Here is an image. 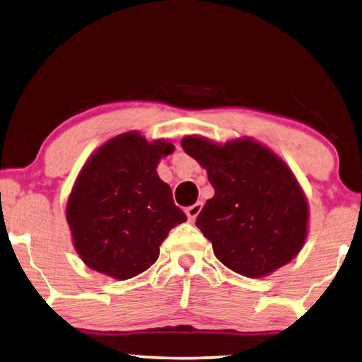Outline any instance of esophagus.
Returning a JSON list of instances; mask_svg holds the SVG:
<instances>
[{"label":"esophagus","mask_w":362,"mask_h":362,"mask_svg":"<svg viewBox=\"0 0 362 362\" xmlns=\"http://www.w3.org/2000/svg\"><path fill=\"white\" fill-rule=\"evenodd\" d=\"M202 208H204V205H202V202H197V204H194L192 206L186 208L187 219H189V221H195V218H197L199 213L202 211Z\"/></svg>","instance_id":"obj_1"}]
</instances>
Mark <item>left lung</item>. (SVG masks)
I'll return each instance as SVG.
<instances>
[{
	"mask_svg": "<svg viewBox=\"0 0 362 362\" xmlns=\"http://www.w3.org/2000/svg\"><path fill=\"white\" fill-rule=\"evenodd\" d=\"M181 146L214 187L195 226L227 269L262 278L299 255L308 232V202L274 151L246 136L219 144L189 135Z\"/></svg>",
	"mask_w": 362,
	"mask_h": 362,
	"instance_id": "left-lung-1",
	"label": "left lung"
}]
</instances>
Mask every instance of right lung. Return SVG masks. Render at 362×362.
Segmentation results:
<instances>
[{
    "instance_id": "1",
    "label": "right lung",
    "mask_w": 362,
    "mask_h": 362,
    "mask_svg": "<svg viewBox=\"0 0 362 362\" xmlns=\"http://www.w3.org/2000/svg\"><path fill=\"white\" fill-rule=\"evenodd\" d=\"M173 149L165 139L127 132L88 157L66 205L74 250L87 267L120 281L143 274L168 232L187 221L157 175Z\"/></svg>"
}]
</instances>
